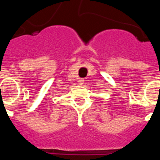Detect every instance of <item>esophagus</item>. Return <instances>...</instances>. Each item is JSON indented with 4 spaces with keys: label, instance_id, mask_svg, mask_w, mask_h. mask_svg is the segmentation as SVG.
Returning <instances> with one entry per match:
<instances>
[{
    "label": "esophagus",
    "instance_id": "1",
    "mask_svg": "<svg viewBox=\"0 0 160 160\" xmlns=\"http://www.w3.org/2000/svg\"><path fill=\"white\" fill-rule=\"evenodd\" d=\"M84 81H85V80H84V79H80V80H79V84H84Z\"/></svg>",
    "mask_w": 160,
    "mask_h": 160
}]
</instances>
